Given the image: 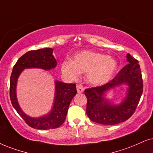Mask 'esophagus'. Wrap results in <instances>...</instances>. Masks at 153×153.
<instances>
[{"label": "esophagus", "mask_w": 153, "mask_h": 153, "mask_svg": "<svg viewBox=\"0 0 153 153\" xmlns=\"http://www.w3.org/2000/svg\"><path fill=\"white\" fill-rule=\"evenodd\" d=\"M76 88L78 93H82V92H83V91H84V88H83V86L81 85H77Z\"/></svg>", "instance_id": "34e87169"}]
</instances>
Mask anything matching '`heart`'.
I'll use <instances>...</instances> for the list:
<instances>
[{
  "label": "heart",
  "instance_id": "1",
  "mask_svg": "<svg viewBox=\"0 0 153 153\" xmlns=\"http://www.w3.org/2000/svg\"><path fill=\"white\" fill-rule=\"evenodd\" d=\"M117 61L107 54L84 51L74 56L73 61L67 60L61 64L65 74L75 78L80 72L88 73L89 82L95 86L109 82L117 69Z\"/></svg>",
  "mask_w": 153,
  "mask_h": 153
}]
</instances>
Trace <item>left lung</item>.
Returning a JSON list of instances; mask_svg holds the SVG:
<instances>
[{
	"mask_svg": "<svg viewBox=\"0 0 153 153\" xmlns=\"http://www.w3.org/2000/svg\"><path fill=\"white\" fill-rule=\"evenodd\" d=\"M128 63L107 84L86 89V113L91 121L104 125H114L123 122L133 114L143 93L142 75L138 61L126 55ZM122 84L127 85V94L122 102L114 104L105 97L109 90Z\"/></svg>",
	"mask_w": 153,
	"mask_h": 153,
	"instance_id": "obj_1",
	"label": "left lung"
}]
</instances>
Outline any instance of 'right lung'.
I'll return each instance as SVG.
<instances>
[{"mask_svg":"<svg viewBox=\"0 0 153 153\" xmlns=\"http://www.w3.org/2000/svg\"><path fill=\"white\" fill-rule=\"evenodd\" d=\"M53 51L51 48H44L27 52L17 60L10 76V98L11 103L27 124L33 128L48 130L59 127L65 121L71 100L77 94L75 84H68L56 80L53 107L47 114L33 118L27 115L20 108L16 94L19 76L27 68H40L45 71L54 68L56 66L57 62L53 56Z\"/></svg>","mask_w":153,"mask_h":153,"instance_id":"1","label":"right lung"}]
</instances>
